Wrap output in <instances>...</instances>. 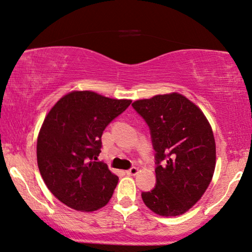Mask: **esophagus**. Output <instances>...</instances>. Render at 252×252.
Masks as SVG:
<instances>
[{"label": "esophagus", "mask_w": 252, "mask_h": 252, "mask_svg": "<svg viewBox=\"0 0 252 252\" xmlns=\"http://www.w3.org/2000/svg\"><path fill=\"white\" fill-rule=\"evenodd\" d=\"M138 172H139V170L137 167H131V168H129V170L126 171V174L127 175H136V174H138Z\"/></svg>", "instance_id": "esophagus-1"}]
</instances>
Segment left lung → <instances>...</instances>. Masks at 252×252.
Listing matches in <instances>:
<instances>
[{
	"label": "left lung",
	"instance_id": "8db88e82",
	"mask_svg": "<svg viewBox=\"0 0 252 252\" xmlns=\"http://www.w3.org/2000/svg\"><path fill=\"white\" fill-rule=\"evenodd\" d=\"M150 126L156 152V185L143 192L146 207L162 217L189 211L211 183L217 162L212 127L199 107L171 93L134 101ZM167 162L163 167L160 161Z\"/></svg>",
	"mask_w": 252,
	"mask_h": 252
}]
</instances>
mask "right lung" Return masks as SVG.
Segmentation results:
<instances>
[{
    "instance_id": "obj_1",
    "label": "right lung",
    "mask_w": 252,
    "mask_h": 252,
    "mask_svg": "<svg viewBox=\"0 0 252 252\" xmlns=\"http://www.w3.org/2000/svg\"><path fill=\"white\" fill-rule=\"evenodd\" d=\"M130 102L73 90L49 110L36 141V160L49 191L67 207L93 212L113 196L118 176L94 159L100 153L106 126Z\"/></svg>"
}]
</instances>
